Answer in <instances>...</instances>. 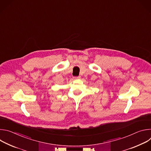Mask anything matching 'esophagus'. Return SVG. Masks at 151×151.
Listing matches in <instances>:
<instances>
[{"instance_id":"esophagus-1","label":"esophagus","mask_w":151,"mask_h":151,"mask_svg":"<svg viewBox=\"0 0 151 151\" xmlns=\"http://www.w3.org/2000/svg\"><path fill=\"white\" fill-rule=\"evenodd\" d=\"M80 78H81V76H75V77H74V79H80Z\"/></svg>"}]
</instances>
